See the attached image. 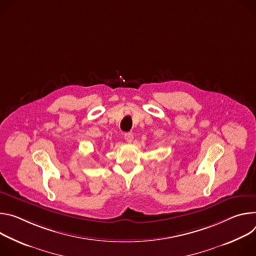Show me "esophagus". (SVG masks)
I'll use <instances>...</instances> for the list:
<instances>
[{"label": "esophagus", "instance_id": "obj_1", "mask_svg": "<svg viewBox=\"0 0 256 256\" xmlns=\"http://www.w3.org/2000/svg\"><path fill=\"white\" fill-rule=\"evenodd\" d=\"M124 138H125V140L127 141L128 144H131L133 138H134V136H133L132 133H125V134H124Z\"/></svg>", "mask_w": 256, "mask_h": 256}]
</instances>
